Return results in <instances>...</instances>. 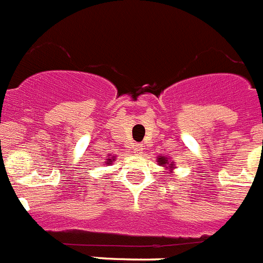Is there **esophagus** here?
I'll return each mask as SVG.
<instances>
[{
	"label": "esophagus",
	"instance_id": "1",
	"mask_svg": "<svg viewBox=\"0 0 263 263\" xmlns=\"http://www.w3.org/2000/svg\"><path fill=\"white\" fill-rule=\"evenodd\" d=\"M133 153L136 155H141L143 153V146L142 145H134Z\"/></svg>",
	"mask_w": 263,
	"mask_h": 263
}]
</instances>
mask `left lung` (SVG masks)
Returning <instances> with one entry per match:
<instances>
[{"label":"left lung","instance_id":"1","mask_svg":"<svg viewBox=\"0 0 263 263\" xmlns=\"http://www.w3.org/2000/svg\"><path fill=\"white\" fill-rule=\"evenodd\" d=\"M158 163H159V166H166L167 168H170V170L174 168V166H173L174 162H171V163H170L168 158H166V157H159V158H158Z\"/></svg>","mask_w":263,"mask_h":263}]
</instances>
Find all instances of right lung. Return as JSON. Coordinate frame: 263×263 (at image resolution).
I'll return each instance as SVG.
<instances>
[{
	"instance_id": "right-lung-1",
	"label": "right lung",
	"mask_w": 263,
	"mask_h": 263,
	"mask_svg": "<svg viewBox=\"0 0 263 263\" xmlns=\"http://www.w3.org/2000/svg\"><path fill=\"white\" fill-rule=\"evenodd\" d=\"M109 157H110V155H109ZM111 160H115V159H113V157H111V158H108V159H106V162H104V163L109 164V163H110V162H111Z\"/></svg>"
}]
</instances>
